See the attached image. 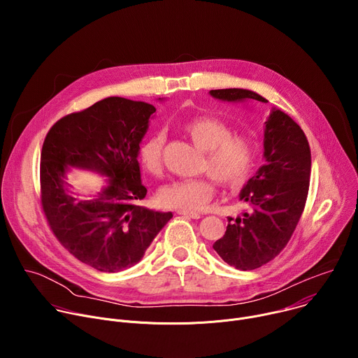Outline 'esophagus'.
<instances>
[{
	"label": "esophagus",
	"mask_w": 358,
	"mask_h": 358,
	"mask_svg": "<svg viewBox=\"0 0 358 358\" xmlns=\"http://www.w3.org/2000/svg\"><path fill=\"white\" fill-rule=\"evenodd\" d=\"M180 215L187 217V218H192V220H199L201 214L199 213H192V211H177Z\"/></svg>",
	"instance_id": "1"
}]
</instances>
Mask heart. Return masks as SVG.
<instances>
[{
	"label": "heart",
	"mask_w": 358,
	"mask_h": 358,
	"mask_svg": "<svg viewBox=\"0 0 358 358\" xmlns=\"http://www.w3.org/2000/svg\"><path fill=\"white\" fill-rule=\"evenodd\" d=\"M185 134L206 152L202 171L210 176L184 178L163 185L159 201L178 211L202 210L215 194L214 178L227 187L243 182L255 162V140L246 131L231 133V127L215 116L201 115L182 123ZM166 137L162 131L148 134L138 147L141 167L152 177L163 174Z\"/></svg>",
	"instance_id": "1"
}]
</instances>
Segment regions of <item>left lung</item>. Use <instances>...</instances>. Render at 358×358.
Here are the masks:
<instances>
[{
	"label": "left lung",
	"mask_w": 358,
	"mask_h": 358,
	"mask_svg": "<svg viewBox=\"0 0 358 358\" xmlns=\"http://www.w3.org/2000/svg\"><path fill=\"white\" fill-rule=\"evenodd\" d=\"M214 97L228 101L261 94L246 89H215ZM265 164L239 194L249 210L228 217L225 235L214 243L220 257L241 271H253L271 262L290 241L303 214L310 185L312 155L308 137L286 113L273 110L265 129Z\"/></svg>",
	"instance_id": "8db88e82"
}]
</instances>
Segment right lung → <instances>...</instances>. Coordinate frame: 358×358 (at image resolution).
I'll return each mask as SVG.
<instances>
[{"instance_id": "add662e5", "label": "right lung", "mask_w": 358, "mask_h": 358, "mask_svg": "<svg viewBox=\"0 0 358 358\" xmlns=\"http://www.w3.org/2000/svg\"><path fill=\"white\" fill-rule=\"evenodd\" d=\"M156 108L108 97L59 119L41 151V203L46 222L76 259L100 272L136 265L173 218L147 210L137 162L140 141ZM68 165L96 169L111 184L93 200H76L64 187Z\"/></svg>"}]
</instances>
